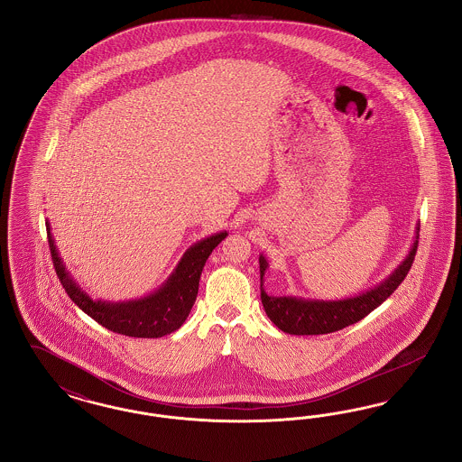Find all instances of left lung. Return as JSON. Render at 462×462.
Masks as SVG:
<instances>
[{"mask_svg": "<svg viewBox=\"0 0 462 462\" xmlns=\"http://www.w3.org/2000/svg\"><path fill=\"white\" fill-rule=\"evenodd\" d=\"M420 236V223L416 226V235L412 239L408 255L389 273L385 279L376 282L375 286L368 288L355 296H347L341 300H319V298H305V296H273L263 290V275L269 269V262L263 254L258 256L260 262V298L262 305L277 328L291 336H320L341 330L347 325L356 324L365 319L370 311L380 307L404 277L410 273L412 260L418 248Z\"/></svg>", "mask_w": 462, "mask_h": 462, "instance_id": "left-lung-1", "label": "left lung"}]
</instances>
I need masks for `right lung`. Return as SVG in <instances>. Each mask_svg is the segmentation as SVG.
<instances>
[{
  "label": "right lung",
  "instance_id": "obj_1",
  "mask_svg": "<svg viewBox=\"0 0 462 462\" xmlns=\"http://www.w3.org/2000/svg\"><path fill=\"white\" fill-rule=\"evenodd\" d=\"M56 273L71 301L106 328L128 337H162L178 330L193 307L207 258L227 236V231L210 235L193 243L180 258L170 277L157 290L135 300L109 301L87 294L75 281L54 243L51 224L46 221Z\"/></svg>",
  "mask_w": 462,
  "mask_h": 462
}]
</instances>
